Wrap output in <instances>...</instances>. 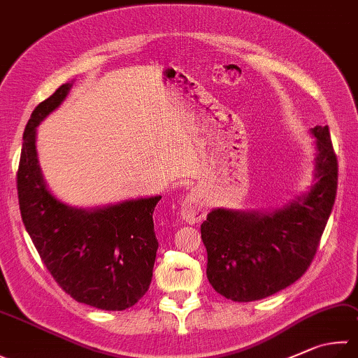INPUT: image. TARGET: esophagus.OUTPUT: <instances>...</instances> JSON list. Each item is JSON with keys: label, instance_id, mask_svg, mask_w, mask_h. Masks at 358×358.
I'll return each instance as SVG.
<instances>
[{"label": "esophagus", "instance_id": "obj_1", "mask_svg": "<svg viewBox=\"0 0 358 358\" xmlns=\"http://www.w3.org/2000/svg\"><path fill=\"white\" fill-rule=\"evenodd\" d=\"M179 206L180 217L185 222H188V224H194V222H199L206 218V206L202 204V201L194 193H188L187 196L180 201Z\"/></svg>", "mask_w": 358, "mask_h": 358}]
</instances>
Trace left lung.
<instances>
[{
	"instance_id": "obj_1",
	"label": "left lung",
	"mask_w": 358,
	"mask_h": 358,
	"mask_svg": "<svg viewBox=\"0 0 358 358\" xmlns=\"http://www.w3.org/2000/svg\"><path fill=\"white\" fill-rule=\"evenodd\" d=\"M316 143L310 190L273 212L215 208L201 224L207 279L235 302L268 298L294 284L312 263L332 212L338 162L329 126L312 129Z\"/></svg>"
}]
</instances>
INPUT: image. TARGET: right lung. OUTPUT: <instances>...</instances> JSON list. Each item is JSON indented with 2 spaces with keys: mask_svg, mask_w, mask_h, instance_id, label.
<instances>
[{
  "mask_svg": "<svg viewBox=\"0 0 358 358\" xmlns=\"http://www.w3.org/2000/svg\"><path fill=\"white\" fill-rule=\"evenodd\" d=\"M64 84L34 109L17 173L22 220L40 259L73 299L101 310H126L150 288L159 241L152 213L162 196L76 208L48 190L36 148L37 126L62 104Z\"/></svg>",
  "mask_w": 358,
  "mask_h": 358,
  "instance_id": "add662e5",
  "label": "right lung"
}]
</instances>
